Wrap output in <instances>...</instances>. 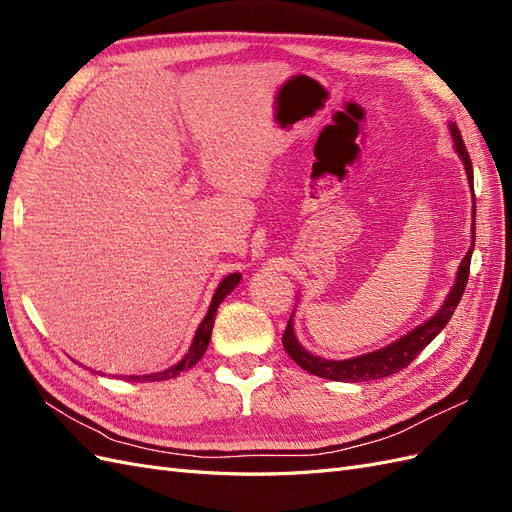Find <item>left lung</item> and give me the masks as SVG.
Segmentation results:
<instances>
[{
	"instance_id": "left-lung-1",
	"label": "left lung",
	"mask_w": 512,
	"mask_h": 512,
	"mask_svg": "<svg viewBox=\"0 0 512 512\" xmlns=\"http://www.w3.org/2000/svg\"><path fill=\"white\" fill-rule=\"evenodd\" d=\"M451 134L455 138V149L461 156L463 164H466V173H468V181L470 188L474 185V175H472V162H470V153L463 145L461 132L457 130L455 123H451ZM476 211V209H474ZM476 237V228L472 226V241ZM474 247V243H472ZM472 247L470 252L466 254V258L461 260L459 271H457V282L448 294V299L444 301L440 312L433 316L431 320H427L421 327H416L412 333H408L406 337H401L399 342L386 346L378 352H369L363 356H354V359L348 361H329V359H320V356L307 352L294 337V327H292V316L286 324V331L282 335V344L286 348V352L290 354V359L297 363L299 367H303L305 371L320 378L327 380H337V382H365V380H378V378H386L391 374H397L404 367H408L421 350L436 337L446 324L451 320L455 307L459 305L463 290H466L468 284V275H470V260H472Z\"/></svg>"
}]
</instances>
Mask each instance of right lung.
<instances>
[{
  "label": "right lung",
  "instance_id": "1",
  "mask_svg": "<svg viewBox=\"0 0 512 512\" xmlns=\"http://www.w3.org/2000/svg\"><path fill=\"white\" fill-rule=\"evenodd\" d=\"M239 280H241V275L239 273H230L228 277H224L222 280V284L218 286V290H215V294H213V301H211V305H209V312H207V316H205V320L200 322V327H198V331H196V335H194V342H192V346H190V350H188V354L183 356V361L181 363H177L175 367H170V369H166V371H160V374H149V376H130L128 380H149V382H156V380H170V378H177L179 376V371H183V369H190V367H194L200 359H203V354H205V350H207V346H209V339H211V331H213V322H215V314H218V305L226 299V294H230L232 290H235V286L239 284Z\"/></svg>",
  "mask_w": 512,
  "mask_h": 512
}]
</instances>
